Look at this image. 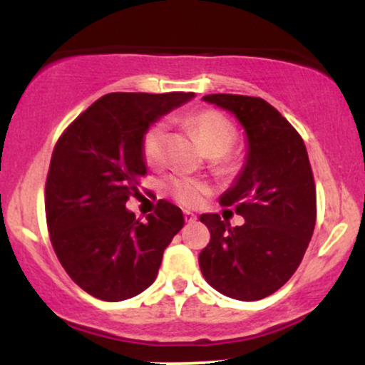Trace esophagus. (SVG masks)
<instances>
[{
	"mask_svg": "<svg viewBox=\"0 0 365 365\" xmlns=\"http://www.w3.org/2000/svg\"><path fill=\"white\" fill-rule=\"evenodd\" d=\"M183 217H185L187 223H194V221L197 220V216L194 215V212H190V211H185V212H183Z\"/></svg>",
	"mask_w": 365,
	"mask_h": 365,
	"instance_id": "34e87169",
	"label": "esophagus"
}]
</instances>
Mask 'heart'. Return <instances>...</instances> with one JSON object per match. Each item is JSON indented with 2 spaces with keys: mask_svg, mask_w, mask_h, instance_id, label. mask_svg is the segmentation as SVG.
<instances>
[{
  "mask_svg": "<svg viewBox=\"0 0 365 365\" xmlns=\"http://www.w3.org/2000/svg\"><path fill=\"white\" fill-rule=\"evenodd\" d=\"M187 127L194 132L200 148L209 156H220L228 159V150L237 139L235 125L232 123L223 113L216 110H199L190 113L185 120ZM166 139L168 128L165 123L158 121L145 130L142 137V154L149 166H159L166 158ZM170 195L183 206H197L204 195L207 194V187L199 180L190 177H173L166 183Z\"/></svg>",
  "mask_w": 365,
  "mask_h": 365,
  "instance_id": "1",
  "label": "heart"
}]
</instances>
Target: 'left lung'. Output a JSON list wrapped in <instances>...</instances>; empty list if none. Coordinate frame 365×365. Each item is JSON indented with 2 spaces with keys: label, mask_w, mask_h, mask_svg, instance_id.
I'll return each instance as SVG.
<instances>
[{
  "label": "left lung",
  "mask_w": 365,
  "mask_h": 365,
  "mask_svg": "<svg viewBox=\"0 0 365 365\" xmlns=\"http://www.w3.org/2000/svg\"><path fill=\"white\" fill-rule=\"evenodd\" d=\"M245 130L247 156L235 183L220 197L245 220L232 228L216 212L200 216L211 240L199 266L215 290L252 302L282 288L307 250L316 226V185L302 137L261 98L209 94Z\"/></svg>",
  "instance_id": "left-lung-1"
}]
</instances>
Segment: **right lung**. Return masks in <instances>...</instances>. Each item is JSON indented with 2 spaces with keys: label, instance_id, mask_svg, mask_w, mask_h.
<instances>
[{
  "label": "right lung",
  "instance_id": "right-lung-1",
  "mask_svg": "<svg viewBox=\"0 0 365 365\" xmlns=\"http://www.w3.org/2000/svg\"><path fill=\"white\" fill-rule=\"evenodd\" d=\"M194 92H111L70 123L54 145L46 180V220L61 266L83 292L106 302L153 284L163 252L183 228L182 209L158 200L137 220L125 207L148 173L142 137Z\"/></svg>",
  "mask_w": 365,
  "mask_h": 365
}]
</instances>
